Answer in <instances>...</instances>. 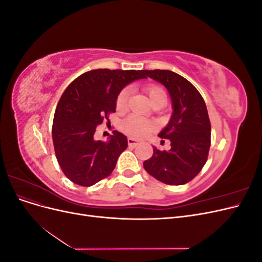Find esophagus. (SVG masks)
Masks as SVG:
<instances>
[{"label": "esophagus", "instance_id": "34e87169", "mask_svg": "<svg viewBox=\"0 0 262 262\" xmlns=\"http://www.w3.org/2000/svg\"><path fill=\"white\" fill-rule=\"evenodd\" d=\"M138 140H136V139H133V138H129L128 139V144H129V146H132V147H134V146H137L138 145Z\"/></svg>", "mask_w": 262, "mask_h": 262}]
</instances>
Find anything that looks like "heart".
Segmentation results:
<instances>
[{
	"instance_id": "b5f03b06",
	"label": "heart",
	"mask_w": 262,
	"mask_h": 262,
	"mask_svg": "<svg viewBox=\"0 0 262 262\" xmlns=\"http://www.w3.org/2000/svg\"><path fill=\"white\" fill-rule=\"evenodd\" d=\"M146 92L152 102L156 101L157 99L166 98V93L164 92L163 89L158 86H149L146 89ZM129 96V89H124L119 93L116 100V107L118 110H124L126 108V106H128ZM122 128L126 133L130 134V136L134 138H142L147 136L149 132H152L154 130V124L139 117H130L123 122Z\"/></svg>"
}]
</instances>
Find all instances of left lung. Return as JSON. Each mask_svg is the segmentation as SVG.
<instances>
[{"mask_svg": "<svg viewBox=\"0 0 262 262\" xmlns=\"http://www.w3.org/2000/svg\"><path fill=\"white\" fill-rule=\"evenodd\" d=\"M144 74L167 89L172 114L158 137L170 141L169 150L153 146L145 170L166 185L180 186L192 180L208 160L211 123L205 102L195 87L169 70H144Z\"/></svg>", "mask_w": 262, "mask_h": 262, "instance_id": "1", "label": "left lung"}]
</instances>
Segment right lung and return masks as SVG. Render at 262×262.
Instances as JSON below:
<instances>
[{
	"label": "right lung",
	"instance_id": "1",
	"mask_svg": "<svg viewBox=\"0 0 262 262\" xmlns=\"http://www.w3.org/2000/svg\"><path fill=\"white\" fill-rule=\"evenodd\" d=\"M146 78L144 70H92L71 83L58 102L52 140L58 163L74 184L91 187L109 176L128 147L124 134L114 131L107 142L94 139L96 126L116 112L124 87Z\"/></svg>",
	"mask_w": 262,
	"mask_h": 262
}]
</instances>
